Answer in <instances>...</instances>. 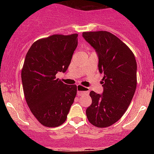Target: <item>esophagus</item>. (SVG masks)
I'll use <instances>...</instances> for the list:
<instances>
[{
  "instance_id": "34e87169",
  "label": "esophagus",
  "mask_w": 154,
  "mask_h": 154,
  "mask_svg": "<svg viewBox=\"0 0 154 154\" xmlns=\"http://www.w3.org/2000/svg\"><path fill=\"white\" fill-rule=\"evenodd\" d=\"M77 91H78L79 96H83V95H89V89L87 87H84L82 85H77Z\"/></svg>"
}]
</instances>
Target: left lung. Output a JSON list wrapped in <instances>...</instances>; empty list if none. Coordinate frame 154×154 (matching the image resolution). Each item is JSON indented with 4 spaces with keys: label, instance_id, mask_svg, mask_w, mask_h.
Here are the masks:
<instances>
[{
    "label": "left lung",
    "instance_id": "obj_1",
    "mask_svg": "<svg viewBox=\"0 0 154 154\" xmlns=\"http://www.w3.org/2000/svg\"><path fill=\"white\" fill-rule=\"evenodd\" d=\"M82 36L97 52L99 71L104 74L103 94L91 91L86 116L93 126L107 127L123 116L131 103L137 88V62L130 48L110 32L89 31Z\"/></svg>",
    "mask_w": 154,
    "mask_h": 154
}]
</instances>
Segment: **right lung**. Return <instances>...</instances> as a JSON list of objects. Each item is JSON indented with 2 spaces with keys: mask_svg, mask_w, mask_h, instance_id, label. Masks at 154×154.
<instances>
[{
  "mask_svg": "<svg viewBox=\"0 0 154 154\" xmlns=\"http://www.w3.org/2000/svg\"><path fill=\"white\" fill-rule=\"evenodd\" d=\"M78 35H53L34 42L22 70L27 104L39 123L56 127L65 123L77 93L75 85H66L55 75L66 72L78 45Z\"/></svg>",
  "mask_w": 154,
  "mask_h": 154,
  "instance_id": "right-lung-1",
  "label": "right lung"
}]
</instances>
